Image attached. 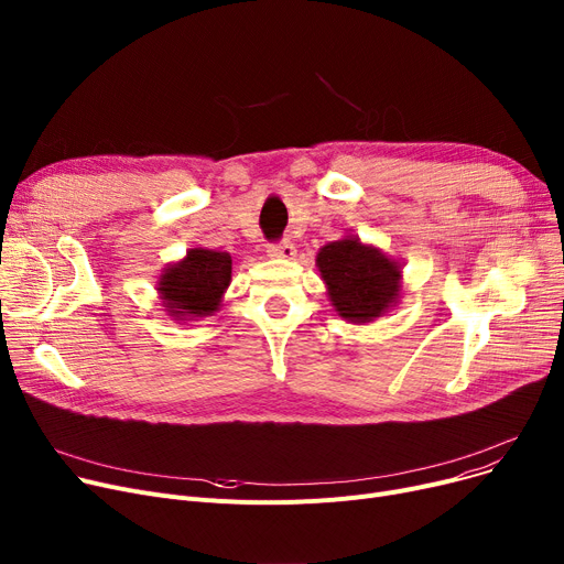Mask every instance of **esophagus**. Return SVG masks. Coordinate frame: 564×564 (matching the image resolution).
Here are the masks:
<instances>
[{"label": "esophagus", "instance_id": "obj_1", "mask_svg": "<svg viewBox=\"0 0 564 564\" xmlns=\"http://www.w3.org/2000/svg\"><path fill=\"white\" fill-rule=\"evenodd\" d=\"M267 253H270L272 258H285V260H290L294 253H297V249H294L292 242H276V245H270V249H267Z\"/></svg>", "mask_w": 564, "mask_h": 564}]
</instances>
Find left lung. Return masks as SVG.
Returning <instances> with one entry per match:
<instances>
[{"mask_svg":"<svg viewBox=\"0 0 564 564\" xmlns=\"http://www.w3.org/2000/svg\"><path fill=\"white\" fill-rule=\"evenodd\" d=\"M317 270L340 317L366 324L387 313L400 297V262L359 237H343L317 251Z\"/></svg>","mask_w":564,"mask_h":564,"instance_id":"obj_1","label":"left lung"}]
</instances>
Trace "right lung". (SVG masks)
I'll return each instance as SVG.
<instances>
[{"instance_id": "obj_1", "label": "right lung", "mask_w": 564, "mask_h": 564, "mask_svg": "<svg viewBox=\"0 0 564 564\" xmlns=\"http://www.w3.org/2000/svg\"><path fill=\"white\" fill-rule=\"evenodd\" d=\"M232 260L226 251L189 249L183 260L169 264L158 281L164 311L173 319H198L219 311L230 283Z\"/></svg>"}]
</instances>
